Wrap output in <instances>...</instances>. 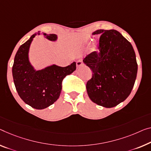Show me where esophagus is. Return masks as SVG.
<instances>
[{"label": "esophagus", "mask_w": 151, "mask_h": 151, "mask_svg": "<svg viewBox=\"0 0 151 151\" xmlns=\"http://www.w3.org/2000/svg\"><path fill=\"white\" fill-rule=\"evenodd\" d=\"M82 65H83V63L82 61H80V60H79L77 62H76V66H77V68H80Z\"/></svg>", "instance_id": "34e87169"}]
</instances>
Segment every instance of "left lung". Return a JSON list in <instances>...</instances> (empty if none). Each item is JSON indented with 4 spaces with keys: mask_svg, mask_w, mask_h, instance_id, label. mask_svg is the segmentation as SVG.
Masks as SVG:
<instances>
[{
    "mask_svg": "<svg viewBox=\"0 0 151 151\" xmlns=\"http://www.w3.org/2000/svg\"><path fill=\"white\" fill-rule=\"evenodd\" d=\"M99 51L83 59L92 71L86 83L92 102L106 108L124 101L133 88L138 71L136 55L131 43L115 29H98Z\"/></svg>",
    "mask_w": 151,
    "mask_h": 151,
    "instance_id": "left-lung-1",
    "label": "left lung"
}]
</instances>
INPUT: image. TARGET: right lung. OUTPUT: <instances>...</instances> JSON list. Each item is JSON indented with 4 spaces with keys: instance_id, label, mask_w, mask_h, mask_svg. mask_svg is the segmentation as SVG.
<instances>
[{
    "instance_id": "1",
    "label": "right lung",
    "mask_w": 151,
    "mask_h": 151,
    "mask_svg": "<svg viewBox=\"0 0 151 151\" xmlns=\"http://www.w3.org/2000/svg\"><path fill=\"white\" fill-rule=\"evenodd\" d=\"M37 34L21 45L16 53L12 68L13 82L17 93L25 103L36 109H43L52 105L59 99L62 89V82L68 75L76 69V63L67 67L55 65L45 69L35 71L29 63L28 51L30 44ZM48 40H57L56 34L42 33Z\"/></svg>"
}]
</instances>
